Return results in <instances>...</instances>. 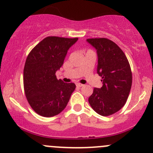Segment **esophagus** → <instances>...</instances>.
I'll return each mask as SVG.
<instances>
[{
	"instance_id": "obj_1",
	"label": "esophagus",
	"mask_w": 153,
	"mask_h": 153,
	"mask_svg": "<svg viewBox=\"0 0 153 153\" xmlns=\"http://www.w3.org/2000/svg\"><path fill=\"white\" fill-rule=\"evenodd\" d=\"M76 86L78 87H83V86H84V84H80V83H76Z\"/></svg>"
}]
</instances>
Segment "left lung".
<instances>
[{"mask_svg":"<svg viewBox=\"0 0 153 153\" xmlns=\"http://www.w3.org/2000/svg\"><path fill=\"white\" fill-rule=\"evenodd\" d=\"M96 50L97 73L102 87L94 88L89 97L90 106L102 116H109L121 109L126 102L132 83V75L127 57L121 48L105 38L87 39Z\"/></svg>","mask_w":153,"mask_h":153,"instance_id":"obj_1","label":"left lung"}]
</instances>
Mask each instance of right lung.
Wrapping results in <instances>:
<instances>
[{
  "instance_id": "1",
  "label": "right lung",
  "mask_w": 153,
  "mask_h": 153,
  "mask_svg": "<svg viewBox=\"0 0 153 153\" xmlns=\"http://www.w3.org/2000/svg\"><path fill=\"white\" fill-rule=\"evenodd\" d=\"M78 39L46 37L27 57L24 68L25 96L31 108L41 116L51 117L62 112L75 90L74 83L57 80L55 73Z\"/></svg>"
}]
</instances>
